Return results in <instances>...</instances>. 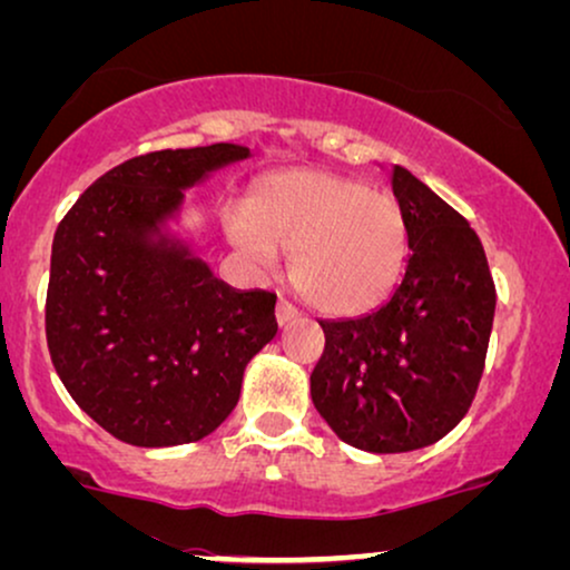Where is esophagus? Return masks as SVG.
<instances>
[{"instance_id": "34e87169", "label": "esophagus", "mask_w": 570, "mask_h": 570, "mask_svg": "<svg viewBox=\"0 0 570 570\" xmlns=\"http://www.w3.org/2000/svg\"><path fill=\"white\" fill-rule=\"evenodd\" d=\"M298 317H301V312L291 304V301H285V298L277 301V322H279V325H291V322H296Z\"/></svg>"}]
</instances>
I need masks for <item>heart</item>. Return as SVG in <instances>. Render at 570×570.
Returning a JSON list of instances; mask_svg holds the SVG:
<instances>
[{
	"mask_svg": "<svg viewBox=\"0 0 570 570\" xmlns=\"http://www.w3.org/2000/svg\"><path fill=\"white\" fill-rule=\"evenodd\" d=\"M229 237L253 262L291 256V283L325 314H360L381 301L404 264L406 227L385 189L330 171L283 174L250 198V216L232 214Z\"/></svg>",
	"mask_w": 570,
	"mask_h": 570,
	"instance_id": "b5f03b06",
	"label": "heart"
}]
</instances>
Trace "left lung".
Masks as SVG:
<instances>
[{
    "label": "left lung",
    "instance_id": "1",
    "mask_svg": "<svg viewBox=\"0 0 570 570\" xmlns=\"http://www.w3.org/2000/svg\"><path fill=\"white\" fill-rule=\"evenodd\" d=\"M391 185L404 214V274L383 306L356 320H320L325 351L312 402L343 441L399 454L435 444L479 391L497 291L465 216L402 166Z\"/></svg>",
    "mask_w": 570,
    "mask_h": 570
}]
</instances>
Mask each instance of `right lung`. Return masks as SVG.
I'll list each match as a JSON object with an SVG mask.
<instances>
[{
    "instance_id": "right-lung-1",
    "label": "right lung",
    "mask_w": 570,
    "mask_h": 570,
    "mask_svg": "<svg viewBox=\"0 0 570 570\" xmlns=\"http://www.w3.org/2000/svg\"><path fill=\"white\" fill-rule=\"evenodd\" d=\"M248 147L208 145L129 158L83 189L52 240L47 348L76 404L131 446H177L216 431L243 372L277 333L269 291H232L177 243H150L181 189Z\"/></svg>"
}]
</instances>
